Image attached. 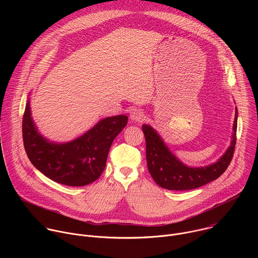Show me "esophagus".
Returning <instances> with one entry per match:
<instances>
[{
    "instance_id": "34e87169",
    "label": "esophagus",
    "mask_w": 258,
    "mask_h": 258,
    "mask_svg": "<svg viewBox=\"0 0 258 258\" xmlns=\"http://www.w3.org/2000/svg\"><path fill=\"white\" fill-rule=\"evenodd\" d=\"M131 119L133 121H137V122H142L145 119V113L140 109H135L131 113Z\"/></svg>"
}]
</instances>
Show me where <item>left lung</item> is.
Returning <instances> with one entry per match:
<instances>
[{
    "label": "left lung",
    "instance_id": "1",
    "mask_svg": "<svg viewBox=\"0 0 258 258\" xmlns=\"http://www.w3.org/2000/svg\"><path fill=\"white\" fill-rule=\"evenodd\" d=\"M237 108L234 121V133L227 152L214 162L204 167H190L180 162L166 147L160 136L150 125L143 124L146 139V159L148 170L158 186L174 191L193 190L216 179L230 165L236 145Z\"/></svg>",
    "mask_w": 258,
    "mask_h": 258
}]
</instances>
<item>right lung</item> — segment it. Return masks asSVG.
Here are the masks:
<instances>
[{
	"label": "right lung",
	"instance_id": "obj_1",
	"mask_svg": "<svg viewBox=\"0 0 258 258\" xmlns=\"http://www.w3.org/2000/svg\"><path fill=\"white\" fill-rule=\"evenodd\" d=\"M30 115L27 101L22 136L30 162L52 180L72 187L89 185L102 174L112 142L127 124L125 115L107 117L82 137L57 144L49 142L38 132Z\"/></svg>",
	"mask_w": 258,
	"mask_h": 258
}]
</instances>
